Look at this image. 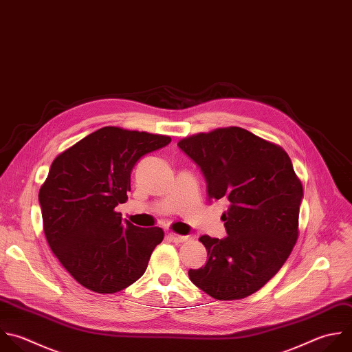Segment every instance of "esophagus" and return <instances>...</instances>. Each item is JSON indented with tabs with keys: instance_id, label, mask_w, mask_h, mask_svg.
<instances>
[{
	"instance_id": "1",
	"label": "esophagus",
	"mask_w": 352,
	"mask_h": 352,
	"mask_svg": "<svg viewBox=\"0 0 352 352\" xmlns=\"http://www.w3.org/2000/svg\"><path fill=\"white\" fill-rule=\"evenodd\" d=\"M168 236L170 238V241H173L176 243H182V242H186L188 239L187 235H179V234H175V232H169Z\"/></svg>"
}]
</instances>
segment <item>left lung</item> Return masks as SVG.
<instances>
[{
	"instance_id": "8db88e82",
	"label": "left lung",
	"mask_w": 352,
	"mask_h": 352,
	"mask_svg": "<svg viewBox=\"0 0 352 352\" xmlns=\"http://www.w3.org/2000/svg\"><path fill=\"white\" fill-rule=\"evenodd\" d=\"M177 146L202 170L209 199L227 198V236L202 235L208 261L191 282L217 300L263 287L283 265L298 236L302 186L286 151L246 129L219 128Z\"/></svg>"
}]
</instances>
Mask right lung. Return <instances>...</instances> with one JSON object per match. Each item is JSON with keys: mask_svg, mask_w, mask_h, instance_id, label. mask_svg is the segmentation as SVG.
<instances>
[{"mask_svg": "<svg viewBox=\"0 0 352 352\" xmlns=\"http://www.w3.org/2000/svg\"><path fill=\"white\" fill-rule=\"evenodd\" d=\"M169 143V136L104 126L54 160L38 194L44 232L84 287L116 293L144 274L164 231L124 221L116 206L128 199L135 164Z\"/></svg>", "mask_w": 352, "mask_h": 352, "instance_id": "add662e5", "label": "right lung"}]
</instances>
